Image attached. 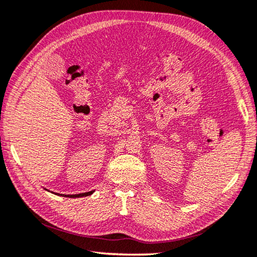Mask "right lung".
Wrapping results in <instances>:
<instances>
[{
  "label": "right lung",
  "instance_id": "add662e5",
  "mask_svg": "<svg viewBox=\"0 0 257 257\" xmlns=\"http://www.w3.org/2000/svg\"><path fill=\"white\" fill-rule=\"evenodd\" d=\"M94 190H91V192H88V193H82V194H75V195H65V197H70V198H78V197H84V196H90ZM60 195V194H59ZM61 196H64L61 194Z\"/></svg>",
  "mask_w": 257,
  "mask_h": 257
}]
</instances>
